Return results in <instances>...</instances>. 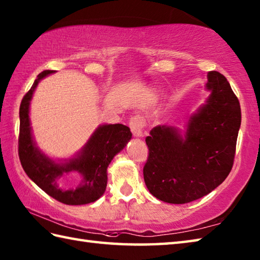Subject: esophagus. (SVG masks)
I'll return each mask as SVG.
<instances>
[{
	"label": "esophagus",
	"instance_id": "34e87169",
	"mask_svg": "<svg viewBox=\"0 0 260 260\" xmlns=\"http://www.w3.org/2000/svg\"><path fill=\"white\" fill-rule=\"evenodd\" d=\"M129 127L132 133L134 134V136H139L142 137L143 136V131L145 128V119L142 116L137 115V116H133L129 119Z\"/></svg>",
	"mask_w": 260,
	"mask_h": 260
}]
</instances>
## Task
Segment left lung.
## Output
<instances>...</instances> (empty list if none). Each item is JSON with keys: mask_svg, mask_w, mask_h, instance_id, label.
Returning a JSON list of instances; mask_svg holds the SVG:
<instances>
[{"mask_svg": "<svg viewBox=\"0 0 260 260\" xmlns=\"http://www.w3.org/2000/svg\"><path fill=\"white\" fill-rule=\"evenodd\" d=\"M207 104L193 115L181 136L171 126H156L145 139L143 169L148 191L158 200L182 204L194 201L220 185L233 169L241 110L227 78L208 73Z\"/></svg>", "mask_w": 260, "mask_h": 260, "instance_id": "left-lung-1", "label": "left lung"}]
</instances>
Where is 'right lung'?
<instances>
[{"instance_id": "right-lung-1", "label": "right lung", "mask_w": 260, "mask_h": 260, "mask_svg": "<svg viewBox=\"0 0 260 260\" xmlns=\"http://www.w3.org/2000/svg\"><path fill=\"white\" fill-rule=\"evenodd\" d=\"M54 73L45 70L38 75L31 89L22 98L20 105L19 157L27 176L57 201L80 206L95 202L101 198L107 185V168L113 157L123 150L131 140L132 133L125 125H103L93 133L84 150L76 158L66 164H57L38 150L32 140L29 120V105L38 82ZM77 170L84 176V183L76 190H62L56 185V179L63 173Z\"/></svg>"}]
</instances>
